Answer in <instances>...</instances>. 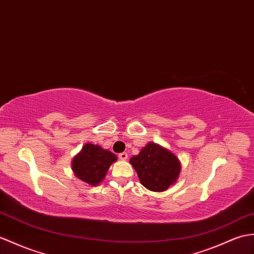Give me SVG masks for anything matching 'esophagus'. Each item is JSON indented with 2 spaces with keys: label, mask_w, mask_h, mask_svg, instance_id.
Masks as SVG:
<instances>
[{
  "label": "esophagus",
  "mask_w": 254,
  "mask_h": 254,
  "mask_svg": "<svg viewBox=\"0 0 254 254\" xmlns=\"http://www.w3.org/2000/svg\"><path fill=\"white\" fill-rule=\"evenodd\" d=\"M119 158L121 159V160H127V152H121V154H119Z\"/></svg>",
  "instance_id": "1"
}]
</instances>
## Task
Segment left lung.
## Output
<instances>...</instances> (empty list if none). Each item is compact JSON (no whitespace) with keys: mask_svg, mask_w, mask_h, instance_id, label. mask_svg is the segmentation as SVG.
<instances>
[{"mask_svg":"<svg viewBox=\"0 0 254 254\" xmlns=\"http://www.w3.org/2000/svg\"><path fill=\"white\" fill-rule=\"evenodd\" d=\"M140 184L151 191H164L174 185L181 173V161L172 151L149 141L129 159Z\"/></svg>","mask_w":254,"mask_h":254,"instance_id":"1","label":"left lung"}]
</instances>
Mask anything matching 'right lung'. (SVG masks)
I'll list each match as a JSON object with an SVG mask.
<instances>
[{
	"label": "right lung",
	"instance_id": "right-lung-1",
	"mask_svg": "<svg viewBox=\"0 0 254 254\" xmlns=\"http://www.w3.org/2000/svg\"><path fill=\"white\" fill-rule=\"evenodd\" d=\"M117 156L99 145L86 143L76 154L71 163L73 174L87 185L97 186L103 182L111 164L117 161Z\"/></svg>",
	"mask_w": 254,
	"mask_h": 254
}]
</instances>
